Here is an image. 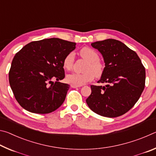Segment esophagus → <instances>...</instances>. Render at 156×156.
Returning <instances> with one entry per match:
<instances>
[{
  "label": "esophagus",
  "instance_id": "34e87169",
  "mask_svg": "<svg viewBox=\"0 0 156 156\" xmlns=\"http://www.w3.org/2000/svg\"><path fill=\"white\" fill-rule=\"evenodd\" d=\"M81 87V86L76 85V84H71V87H72V88H77V87Z\"/></svg>",
  "mask_w": 156,
  "mask_h": 156
}]
</instances>
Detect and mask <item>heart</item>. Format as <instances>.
<instances>
[{
	"label": "heart",
	"mask_w": 156,
	"mask_h": 156,
	"mask_svg": "<svg viewBox=\"0 0 156 156\" xmlns=\"http://www.w3.org/2000/svg\"><path fill=\"white\" fill-rule=\"evenodd\" d=\"M81 56L88 61L85 71L83 73H71L66 77V80L71 84L81 86L88 82L94 80L95 75L99 76L102 74L103 71V66L98 59L99 56L98 53L93 49L89 47H84L80 51ZM74 53L70 52L65 57L63 60V67L67 70H71L73 67L74 62Z\"/></svg>",
	"instance_id": "heart-1"
}]
</instances>
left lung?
I'll return each instance as SVG.
<instances>
[{
	"mask_svg": "<svg viewBox=\"0 0 156 156\" xmlns=\"http://www.w3.org/2000/svg\"><path fill=\"white\" fill-rule=\"evenodd\" d=\"M91 44L102 54L105 65L98 83L107 84L91 85L87 104L94 113L104 117L125 114L144 90V66L136 53L119 41L109 38Z\"/></svg>",
	"mask_w": 156,
	"mask_h": 156,
	"instance_id": "obj_1",
	"label": "left lung"
}]
</instances>
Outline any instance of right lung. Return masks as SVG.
<instances>
[{"instance_id": "1", "label": "right lung", "mask_w": 156, "mask_h": 156, "mask_svg": "<svg viewBox=\"0 0 156 156\" xmlns=\"http://www.w3.org/2000/svg\"><path fill=\"white\" fill-rule=\"evenodd\" d=\"M76 44L57 38L43 39L31 42L15 55L9 81L23 109L44 114L61 106L69 88L68 84L59 82L65 78L63 60Z\"/></svg>"}]
</instances>
